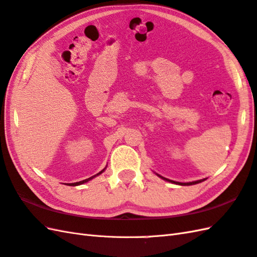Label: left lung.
Returning a JSON list of instances; mask_svg holds the SVG:
<instances>
[{
    "label": "left lung",
    "mask_w": 257,
    "mask_h": 257,
    "mask_svg": "<svg viewBox=\"0 0 257 257\" xmlns=\"http://www.w3.org/2000/svg\"><path fill=\"white\" fill-rule=\"evenodd\" d=\"M160 177H161V176H160ZM161 178H163V177H161ZM163 179H165V180L170 181V182H174V183H176V185H180V186H191V185H196V183H200V182H202V181L205 180V179H201V180H197V181H192V182L182 183V182H175V181H172V180H168V179H166V178H163Z\"/></svg>",
    "instance_id": "8db88e82"
}]
</instances>
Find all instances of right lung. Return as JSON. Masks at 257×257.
Returning <instances> with one entry per match:
<instances>
[{"label":"right lung","instance_id":"1","mask_svg":"<svg viewBox=\"0 0 257 257\" xmlns=\"http://www.w3.org/2000/svg\"><path fill=\"white\" fill-rule=\"evenodd\" d=\"M104 172V169L102 170V172H100L98 174H96V175H94V176H92V177H90V178H88V179H85V180H82V181H79V182H75V183H69L68 186H78V185H82V183H84V182H87V181H89V180H91L92 178H94V177H96V176H98L100 174H102Z\"/></svg>","mask_w":257,"mask_h":257}]
</instances>
